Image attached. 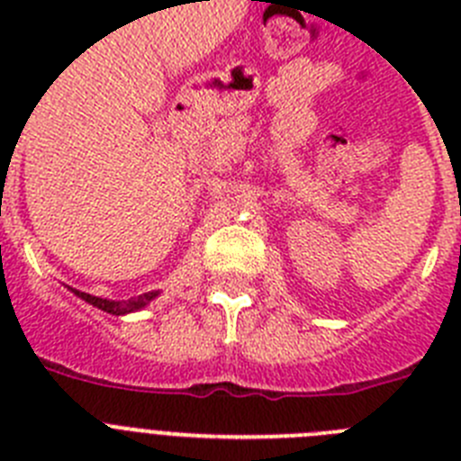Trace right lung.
Here are the masks:
<instances>
[{
	"mask_svg": "<svg viewBox=\"0 0 461 461\" xmlns=\"http://www.w3.org/2000/svg\"><path fill=\"white\" fill-rule=\"evenodd\" d=\"M76 295H80L85 300V303L94 304V307L104 309V312L108 313H115V316H120V313H129V312H136V309L145 307V304L152 300L157 293H142V295L138 297H131L129 303H110V300H104V297H96V295H89V293H80V291H73Z\"/></svg>",
	"mask_w": 461,
	"mask_h": 461,
	"instance_id": "add662e5",
	"label": "right lung"
}]
</instances>
